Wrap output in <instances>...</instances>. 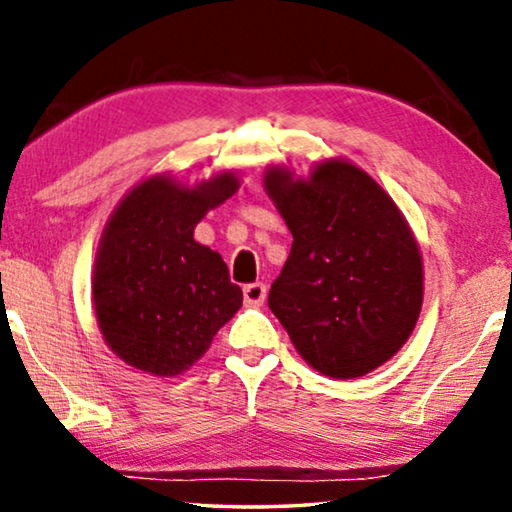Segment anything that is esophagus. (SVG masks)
Returning a JSON list of instances; mask_svg holds the SVG:
<instances>
[{
    "label": "esophagus",
    "mask_w": 512,
    "mask_h": 512,
    "mask_svg": "<svg viewBox=\"0 0 512 512\" xmlns=\"http://www.w3.org/2000/svg\"><path fill=\"white\" fill-rule=\"evenodd\" d=\"M242 293H244V305L258 307V305H263V300H265V284H261V282L247 284L242 289Z\"/></svg>",
    "instance_id": "34e87169"
}]
</instances>
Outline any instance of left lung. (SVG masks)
Wrapping results in <instances>:
<instances>
[{"instance_id": "8db88e82", "label": "left lung", "mask_w": 512, "mask_h": 512, "mask_svg": "<svg viewBox=\"0 0 512 512\" xmlns=\"http://www.w3.org/2000/svg\"><path fill=\"white\" fill-rule=\"evenodd\" d=\"M265 191L293 235L268 305L298 354L335 380L361 377L410 338L422 310V256L394 200L342 160L310 179L270 170Z\"/></svg>"}]
</instances>
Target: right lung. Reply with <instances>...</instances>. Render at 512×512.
I'll use <instances>...</instances> for the list:
<instances>
[{"mask_svg": "<svg viewBox=\"0 0 512 512\" xmlns=\"http://www.w3.org/2000/svg\"><path fill=\"white\" fill-rule=\"evenodd\" d=\"M237 188L230 172L195 188L153 177L111 214L95 258L93 303L104 340L128 366L179 375L242 307L223 258L193 240L202 216Z\"/></svg>", "mask_w": 512, "mask_h": 512, "instance_id": "obj_1", "label": "right lung"}]
</instances>
